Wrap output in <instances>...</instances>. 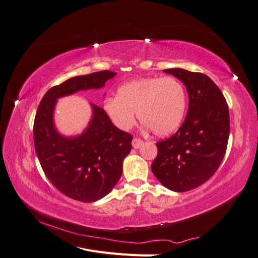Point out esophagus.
I'll return each mask as SVG.
<instances>
[{"mask_svg":"<svg viewBox=\"0 0 258 258\" xmlns=\"http://www.w3.org/2000/svg\"><path fill=\"white\" fill-rule=\"evenodd\" d=\"M142 144H143V141H142L141 139L135 138L134 140H132V146H134L135 148H140Z\"/></svg>","mask_w":258,"mask_h":258,"instance_id":"esophagus-1","label":"esophagus"}]
</instances>
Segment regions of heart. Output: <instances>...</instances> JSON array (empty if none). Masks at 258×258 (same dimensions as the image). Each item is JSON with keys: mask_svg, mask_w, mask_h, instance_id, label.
<instances>
[{"mask_svg": "<svg viewBox=\"0 0 258 258\" xmlns=\"http://www.w3.org/2000/svg\"><path fill=\"white\" fill-rule=\"evenodd\" d=\"M103 107L108 118L122 131L132 128L138 113L140 121L155 136L165 137L182 123L187 93L175 77H141L121 85L116 98L105 99Z\"/></svg>", "mask_w": 258, "mask_h": 258, "instance_id": "1", "label": "heart"}]
</instances>
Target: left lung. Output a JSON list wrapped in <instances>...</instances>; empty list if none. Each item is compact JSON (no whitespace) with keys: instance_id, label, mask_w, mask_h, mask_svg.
I'll use <instances>...</instances> for the list:
<instances>
[{"instance_id":"obj_1","label":"left lung","mask_w":258,"mask_h":258,"mask_svg":"<svg viewBox=\"0 0 258 258\" xmlns=\"http://www.w3.org/2000/svg\"><path fill=\"white\" fill-rule=\"evenodd\" d=\"M184 83L189 105L182 126L172 137L156 143L152 171L167 188L188 191L206 183L220 167L227 150L229 111L221 89L209 76L183 69H168Z\"/></svg>"}]
</instances>
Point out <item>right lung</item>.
<instances>
[{"label":"right lung","instance_id":"1","mask_svg":"<svg viewBox=\"0 0 258 258\" xmlns=\"http://www.w3.org/2000/svg\"><path fill=\"white\" fill-rule=\"evenodd\" d=\"M116 75L100 71L75 76L53 86L41 100L34 119V147L45 175L67 197L97 201L110 192L122 173V161L131 151L132 136L112 123L102 107L91 103L92 117L82 135L67 138L53 124L58 98L76 91L102 88Z\"/></svg>","mask_w":258,"mask_h":258}]
</instances>
